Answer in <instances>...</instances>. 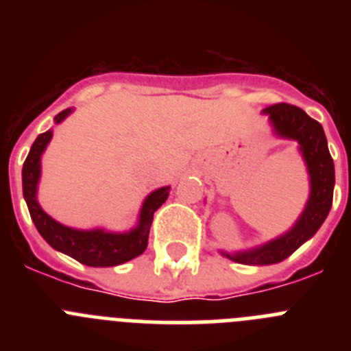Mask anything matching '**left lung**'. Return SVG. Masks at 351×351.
Returning <instances> with one entry per match:
<instances>
[{
  "label": "left lung",
  "instance_id": "8db88e82",
  "mask_svg": "<svg viewBox=\"0 0 351 351\" xmlns=\"http://www.w3.org/2000/svg\"><path fill=\"white\" fill-rule=\"evenodd\" d=\"M262 112L269 116L272 130L278 137L297 141L308 167L311 191H309L308 204L295 225L283 235L251 250L235 251V253L221 251V255L226 258L246 265H271V263L283 262L297 247L311 239L332 207L334 182H336L332 156L328 153L325 132L318 121L309 117L302 108L290 104L271 105L263 108Z\"/></svg>",
  "mask_w": 351,
  "mask_h": 351
}]
</instances>
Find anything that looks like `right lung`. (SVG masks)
<instances>
[{
  "label": "right lung",
  "mask_w": 351,
  "mask_h": 351,
  "mask_svg": "<svg viewBox=\"0 0 351 351\" xmlns=\"http://www.w3.org/2000/svg\"><path fill=\"white\" fill-rule=\"evenodd\" d=\"M71 114V108H66L54 117L56 125L66 119ZM52 138V130L40 133L33 142L23 165V193L24 200L29 209L31 219L35 223L36 230L40 232L45 241L54 250L61 251L64 255L75 258L77 262L89 265V267H114L119 263L133 260L142 255L147 247L149 228L153 223V214L169 197L170 186L158 188L153 193H149L142 204L138 223L135 228L123 234H114L104 228H93V230H77L70 228L56 219H52L45 210L40 207L36 200L38 191L40 173H42V154Z\"/></svg>",
  "instance_id": "add662e5"
}]
</instances>
